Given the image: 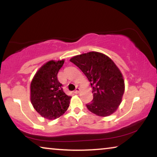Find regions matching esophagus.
I'll list each match as a JSON object with an SVG mask.
<instances>
[{
	"mask_svg": "<svg viewBox=\"0 0 157 157\" xmlns=\"http://www.w3.org/2000/svg\"><path fill=\"white\" fill-rule=\"evenodd\" d=\"M79 92H80V89H79V88H76V90H75L74 93L76 94H78L79 93Z\"/></svg>",
	"mask_w": 157,
	"mask_h": 157,
	"instance_id": "34e87169",
	"label": "esophagus"
}]
</instances>
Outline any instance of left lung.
I'll use <instances>...</instances> for the list:
<instances>
[{
	"mask_svg": "<svg viewBox=\"0 0 157 157\" xmlns=\"http://www.w3.org/2000/svg\"><path fill=\"white\" fill-rule=\"evenodd\" d=\"M70 61L82 71L93 89L94 98L86 104L87 109L103 117L114 113L121 103L125 90L123 75L114 62L96 51L75 56Z\"/></svg>",
	"mask_w": 157,
	"mask_h": 157,
	"instance_id": "left-lung-1",
	"label": "left lung"
}]
</instances>
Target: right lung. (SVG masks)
Wrapping results in <instances>:
<instances>
[{"mask_svg": "<svg viewBox=\"0 0 157 157\" xmlns=\"http://www.w3.org/2000/svg\"><path fill=\"white\" fill-rule=\"evenodd\" d=\"M61 61H49L34 75L31 83V102L42 117L53 120L63 114L69 106L71 97L66 95L57 75L63 66Z\"/></svg>", "mask_w": 157, "mask_h": 157, "instance_id": "right-lung-1", "label": "right lung"}]
</instances>
